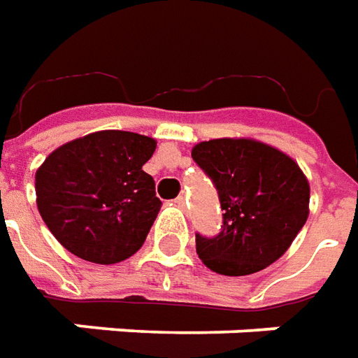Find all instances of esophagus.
<instances>
[{
  "label": "esophagus",
  "mask_w": 358,
  "mask_h": 358,
  "mask_svg": "<svg viewBox=\"0 0 358 358\" xmlns=\"http://www.w3.org/2000/svg\"><path fill=\"white\" fill-rule=\"evenodd\" d=\"M175 204L181 208V210H185V208H187V199H185V196H177V199H175Z\"/></svg>",
  "instance_id": "34e87169"
}]
</instances>
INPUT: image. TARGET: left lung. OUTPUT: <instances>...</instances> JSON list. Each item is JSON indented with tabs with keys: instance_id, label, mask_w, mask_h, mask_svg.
I'll use <instances>...</instances> for the list:
<instances>
[{
	"instance_id": "obj_1",
	"label": "left lung",
	"mask_w": 358,
	"mask_h": 358,
	"mask_svg": "<svg viewBox=\"0 0 358 358\" xmlns=\"http://www.w3.org/2000/svg\"><path fill=\"white\" fill-rule=\"evenodd\" d=\"M224 210L217 235L196 233L200 260L222 275L260 272L280 258L308 217L310 189L293 159L248 138H215L192 148Z\"/></svg>"
}]
</instances>
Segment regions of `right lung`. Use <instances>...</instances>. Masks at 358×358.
<instances>
[{
	"label": "right lung",
	"instance_id": "1",
	"mask_svg": "<svg viewBox=\"0 0 358 358\" xmlns=\"http://www.w3.org/2000/svg\"><path fill=\"white\" fill-rule=\"evenodd\" d=\"M156 150L150 136L100 131L63 144L36 171V204L69 252L115 264L143 247L162 206L143 169Z\"/></svg>",
	"mask_w": 358,
	"mask_h": 358
}]
</instances>
